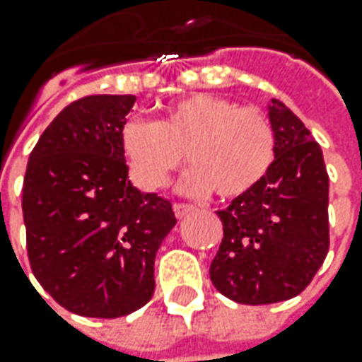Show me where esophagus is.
I'll return each mask as SVG.
<instances>
[{"label": "esophagus", "instance_id": "obj_1", "mask_svg": "<svg viewBox=\"0 0 362 362\" xmlns=\"http://www.w3.org/2000/svg\"><path fill=\"white\" fill-rule=\"evenodd\" d=\"M194 206L192 204H184V202H176L174 204V214H176V218H184L188 212H192Z\"/></svg>", "mask_w": 362, "mask_h": 362}]
</instances>
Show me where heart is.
Listing matches in <instances>:
<instances>
[{
  "label": "heart",
  "mask_w": 362,
  "mask_h": 362,
  "mask_svg": "<svg viewBox=\"0 0 362 362\" xmlns=\"http://www.w3.org/2000/svg\"><path fill=\"white\" fill-rule=\"evenodd\" d=\"M119 150L144 190L162 188L186 152L192 166L182 182L186 192L214 190L220 198H238L268 176L276 158V132L258 107L192 94L168 104L154 122H126Z\"/></svg>",
  "instance_id": "heart-1"
}]
</instances>
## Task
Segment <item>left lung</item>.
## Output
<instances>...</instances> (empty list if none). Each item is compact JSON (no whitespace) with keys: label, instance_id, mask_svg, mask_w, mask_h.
I'll list each match as a JSON object with an SVG mask.
<instances>
[{"label":"left lung","instance_id":"obj_1","mask_svg":"<svg viewBox=\"0 0 362 362\" xmlns=\"http://www.w3.org/2000/svg\"><path fill=\"white\" fill-rule=\"evenodd\" d=\"M276 158L252 192L218 210L222 243L210 281L240 305H272L300 294L329 252V174L305 124L279 100L268 106Z\"/></svg>","mask_w":362,"mask_h":362}]
</instances>
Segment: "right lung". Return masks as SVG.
<instances>
[{
	"instance_id": "obj_1",
	"label": "right lung",
	"mask_w": 362,
	"mask_h": 362,
	"mask_svg": "<svg viewBox=\"0 0 362 362\" xmlns=\"http://www.w3.org/2000/svg\"><path fill=\"white\" fill-rule=\"evenodd\" d=\"M134 95L66 106L30 154L21 208L33 276L57 305L116 318L154 294V258L176 216L170 200L128 180L119 132Z\"/></svg>"
}]
</instances>
